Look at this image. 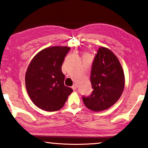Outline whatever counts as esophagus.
<instances>
[{
    "mask_svg": "<svg viewBox=\"0 0 148 148\" xmlns=\"http://www.w3.org/2000/svg\"><path fill=\"white\" fill-rule=\"evenodd\" d=\"M72 89H73L74 90H76V89H77V84H73V86H72Z\"/></svg>",
    "mask_w": 148,
    "mask_h": 148,
    "instance_id": "obj_1",
    "label": "esophagus"
}]
</instances>
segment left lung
Masks as SVG:
<instances>
[{
    "label": "left lung",
    "mask_w": 148,
    "mask_h": 148,
    "mask_svg": "<svg viewBox=\"0 0 148 148\" xmlns=\"http://www.w3.org/2000/svg\"><path fill=\"white\" fill-rule=\"evenodd\" d=\"M93 91L82 97L91 111H102L112 107L119 99L125 87V75L119 60L113 51L100 47L93 62L90 75Z\"/></svg>",
    "instance_id": "left-lung-1"
}]
</instances>
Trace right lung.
<instances>
[{"mask_svg":"<svg viewBox=\"0 0 148 148\" xmlns=\"http://www.w3.org/2000/svg\"><path fill=\"white\" fill-rule=\"evenodd\" d=\"M70 49L67 46H53L37 53L29 64L25 86L32 102L39 109L52 112L61 109L73 92L64 85L62 72L64 58Z\"/></svg>","mask_w":148,"mask_h":148,"instance_id":"add662e5","label":"right lung"}]
</instances>
